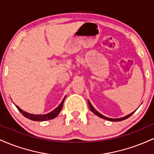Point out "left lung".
Returning a JSON list of instances; mask_svg holds the SVG:
<instances>
[{
  "mask_svg": "<svg viewBox=\"0 0 154 154\" xmlns=\"http://www.w3.org/2000/svg\"><path fill=\"white\" fill-rule=\"evenodd\" d=\"M88 100V104H89L90 109H91V111H92V112H93V114H95V115H96V116H99V117L102 118V119H103L108 120V121H111V122H119V121H122V120H125V119H128V118L130 117V116H131L132 114H133V113L135 112V111H133V112H132L131 114H128V115H127V116H123V117H121V118H116V119H112V118H109V117H106V116H103V114H100V113L98 112V111H97L96 109H95V108L93 106H92V104L91 103V102L89 101V100Z\"/></svg>",
  "mask_w": 154,
  "mask_h": 154,
  "instance_id": "8db88e82",
  "label": "left lung"
}]
</instances>
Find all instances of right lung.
<instances>
[{"mask_svg":"<svg viewBox=\"0 0 154 154\" xmlns=\"http://www.w3.org/2000/svg\"><path fill=\"white\" fill-rule=\"evenodd\" d=\"M65 98H66V96L63 98V99L62 100V101H61V103L59 104V106H58L57 108H56L54 111H52L51 112L48 113V114H29V113L23 111L22 109H21L20 108H19V106H17V109H18V110L20 111L21 113H22V115L24 116H25V117L27 118V119L33 120V121H38V122L46 121V120L54 119L55 117H56V116L59 115L60 111H61V109H62V107H63V102H64Z\"/></svg>","mask_w":154,"mask_h":154,"instance_id":"obj_1","label":"right lung"}]
</instances>
